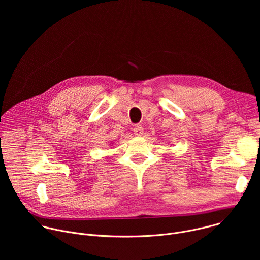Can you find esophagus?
Returning <instances> with one entry per match:
<instances>
[{
	"mask_svg": "<svg viewBox=\"0 0 260 260\" xmlns=\"http://www.w3.org/2000/svg\"><path fill=\"white\" fill-rule=\"evenodd\" d=\"M134 134L136 135V136H142L143 135V132H144V129H143V127L141 126V125H135V127H134Z\"/></svg>",
	"mask_w": 260,
	"mask_h": 260,
	"instance_id": "1",
	"label": "esophagus"
}]
</instances>
